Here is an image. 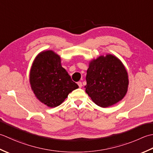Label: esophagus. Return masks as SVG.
Segmentation results:
<instances>
[{
    "label": "esophagus",
    "mask_w": 153,
    "mask_h": 153,
    "mask_svg": "<svg viewBox=\"0 0 153 153\" xmlns=\"http://www.w3.org/2000/svg\"><path fill=\"white\" fill-rule=\"evenodd\" d=\"M77 84H78V85H79V88H81V87L82 86V82H78Z\"/></svg>",
    "instance_id": "34e87169"
}]
</instances>
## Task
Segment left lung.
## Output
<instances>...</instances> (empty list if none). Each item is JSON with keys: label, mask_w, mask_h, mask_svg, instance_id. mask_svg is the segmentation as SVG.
Masks as SVG:
<instances>
[{"label": "left lung", "mask_w": 153, "mask_h": 153, "mask_svg": "<svg viewBox=\"0 0 153 153\" xmlns=\"http://www.w3.org/2000/svg\"><path fill=\"white\" fill-rule=\"evenodd\" d=\"M128 78L126 68L119 58L111 54L100 55L89 61L86 92L98 106H111L127 94Z\"/></svg>", "instance_id": "left-lung-1"}]
</instances>
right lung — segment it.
<instances>
[{"label":"right lung","mask_w":153,"mask_h":153,"mask_svg":"<svg viewBox=\"0 0 153 153\" xmlns=\"http://www.w3.org/2000/svg\"><path fill=\"white\" fill-rule=\"evenodd\" d=\"M29 80L36 97L49 108L61 104L69 93L79 88L62 67L60 55L52 50L37 54L30 68Z\"/></svg>","instance_id":"right-lung-1"}]
</instances>
